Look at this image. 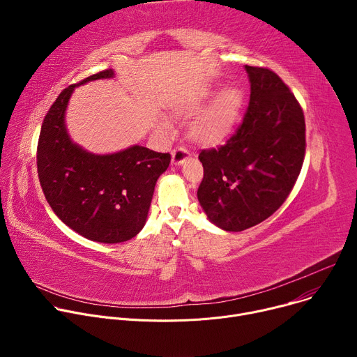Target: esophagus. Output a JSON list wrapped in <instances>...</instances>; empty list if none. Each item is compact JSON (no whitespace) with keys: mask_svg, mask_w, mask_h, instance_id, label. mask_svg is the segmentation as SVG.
<instances>
[{"mask_svg":"<svg viewBox=\"0 0 357 357\" xmlns=\"http://www.w3.org/2000/svg\"><path fill=\"white\" fill-rule=\"evenodd\" d=\"M189 158H190V154L183 146H178L172 151V164L174 165H182Z\"/></svg>","mask_w":357,"mask_h":357,"instance_id":"esophagus-1","label":"esophagus"}]
</instances>
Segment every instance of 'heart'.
<instances>
[{"mask_svg":"<svg viewBox=\"0 0 357 357\" xmlns=\"http://www.w3.org/2000/svg\"><path fill=\"white\" fill-rule=\"evenodd\" d=\"M211 90H202L185 107L186 113L197 112ZM243 109V93L236 86H226L219 90L211 103L200 110L189 123L188 134L192 141L203 146L223 144L233 132Z\"/></svg>","mask_w":357,"mask_h":357,"instance_id":"obj_1","label":"heart"}]
</instances>
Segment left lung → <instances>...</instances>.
<instances>
[{
    "label": "left lung",
    "mask_w": 357,
    "mask_h": 357,
    "mask_svg": "<svg viewBox=\"0 0 357 357\" xmlns=\"http://www.w3.org/2000/svg\"><path fill=\"white\" fill-rule=\"evenodd\" d=\"M250 103L218 149H203L197 200L208 219L241 231L270 218L288 197L305 157V119L288 86L267 68L244 66Z\"/></svg>",
    "instance_id": "8db88e82"
}]
</instances>
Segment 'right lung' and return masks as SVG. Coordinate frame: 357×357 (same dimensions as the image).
Segmentation results:
<instances>
[{
  "label": "right lung",
  "mask_w": 357,
  "mask_h": 357,
  "mask_svg": "<svg viewBox=\"0 0 357 357\" xmlns=\"http://www.w3.org/2000/svg\"><path fill=\"white\" fill-rule=\"evenodd\" d=\"M113 76L107 69L66 87L43 119L36 151L39 182L55 215L80 236L107 244L142 230L155 183L171 162L169 154L141 145L98 155L70 139L65 113L75 87Z\"/></svg>",
  "instance_id": "1"
}]
</instances>
